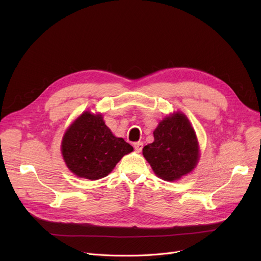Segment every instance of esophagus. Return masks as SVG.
Here are the masks:
<instances>
[{
  "label": "esophagus",
  "instance_id": "34e87169",
  "mask_svg": "<svg viewBox=\"0 0 261 261\" xmlns=\"http://www.w3.org/2000/svg\"><path fill=\"white\" fill-rule=\"evenodd\" d=\"M134 149H135L136 152H141L142 149H143V143H142V142L135 143V144H134Z\"/></svg>",
  "mask_w": 261,
  "mask_h": 261
}]
</instances>
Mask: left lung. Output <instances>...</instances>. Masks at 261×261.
Listing matches in <instances>:
<instances>
[{
  "mask_svg": "<svg viewBox=\"0 0 261 261\" xmlns=\"http://www.w3.org/2000/svg\"><path fill=\"white\" fill-rule=\"evenodd\" d=\"M154 141L143 148V155L161 179L173 182L193 171L200 150L196 132L182 112L160 121L153 131Z\"/></svg>",
  "mask_w": 261,
  "mask_h": 261,
  "instance_id": "obj_1",
  "label": "left lung"
}]
</instances>
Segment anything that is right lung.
Returning <instances> with one entry per match:
<instances>
[{"label": "right lung", "mask_w": 261, "mask_h": 261, "mask_svg": "<svg viewBox=\"0 0 261 261\" xmlns=\"http://www.w3.org/2000/svg\"><path fill=\"white\" fill-rule=\"evenodd\" d=\"M133 147L113 135L101 114L82 113L65 131L61 152L67 168L79 177L98 180L111 172Z\"/></svg>", "instance_id": "right-lung-1"}]
</instances>
